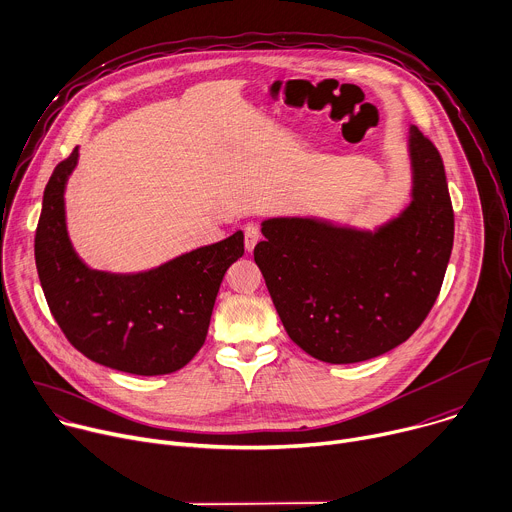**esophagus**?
Instances as JSON below:
<instances>
[{
	"label": "esophagus",
	"mask_w": 512,
	"mask_h": 512,
	"mask_svg": "<svg viewBox=\"0 0 512 512\" xmlns=\"http://www.w3.org/2000/svg\"><path fill=\"white\" fill-rule=\"evenodd\" d=\"M258 240H260V230H258L256 226L248 224V226L244 228V246H246V250L252 252L254 246L258 244Z\"/></svg>",
	"instance_id": "obj_1"
}]
</instances>
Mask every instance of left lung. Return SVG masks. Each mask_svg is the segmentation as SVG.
<instances>
[{
  "label": "left lung",
  "mask_w": 512,
  "mask_h": 512,
  "mask_svg": "<svg viewBox=\"0 0 512 512\" xmlns=\"http://www.w3.org/2000/svg\"><path fill=\"white\" fill-rule=\"evenodd\" d=\"M412 203L377 232L272 218L254 260L288 337L325 363H359L410 339L440 294L454 210L436 145L410 129Z\"/></svg>",
  "instance_id": "8db88e82"
}]
</instances>
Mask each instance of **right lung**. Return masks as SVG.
Masks as SVG:
<instances>
[{"mask_svg":"<svg viewBox=\"0 0 512 512\" xmlns=\"http://www.w3.org/2000/svg\"><path fill=\"white\" fill-rule=\"evenodd\" d=\"M76 159L78 149L52 171L36 228L34 256L50 313L94 363L133 375L173 373L206 343L224 274L244 254V234L149 272L90 270L72 250L64 218V185Z\"/></svg>","mask_w":512,"mask_h":512,"instance_id":"obj_1","label":"right lung"}]
</instances>
